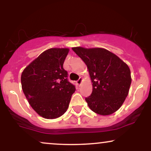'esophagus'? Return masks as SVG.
<instances>
[{
	"instance_id": "34e87169",
	"label": "esophagus",
	"mask_w": 151,
	"mask_h": 151,
	"mask_svg": "<svg viewBox=\"0 0 151 151\" xmlns=\"http://www.w3.org/2000/svg\"><path fill=\"white\" fill-rule=\"evenodd\" d=\"M81 81H82V79H81V78H79V79L77 81V84L78 86H80L81 85Z\"/></svg>"
}]
</instances>
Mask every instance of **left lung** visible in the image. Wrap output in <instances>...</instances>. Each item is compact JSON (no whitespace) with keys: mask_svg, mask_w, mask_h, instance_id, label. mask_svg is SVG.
<instances>
[{"mask_svg":"<svg viewBox=\"0 0 151 151\" xmlns=\"http://www.w3.org/2000/svg\"><path fill=\"white\" fill-rule=\"evenodd\" d=\"M72 50L89 70L93 89L85 100L90 109L102 116L116 111L129 91L131 77L129 66L104 48L77 47Z\"/></svg>","mask_w":151,"mask_h":151,"instance_id":"1","label":"left lung"}]
</instances>
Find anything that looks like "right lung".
<instances>
[{
  "instance_id": "1",
  "label": "right lung",
  "mask_w": 151,
  "mask_h": 151,
  "mask_svg": "<svg viewBox=\"0 0 151 151\" xmlns=\"http://www.w3.org/2000/svg\"><path fill=\"white\" fill-rule=\"evenodd\" d=\"M68 52L67 48L47 50L22 73L24 94L32 108L45 119H53L63 115L76 90L63 68Z\"/></svg>"
}]
</instances>
